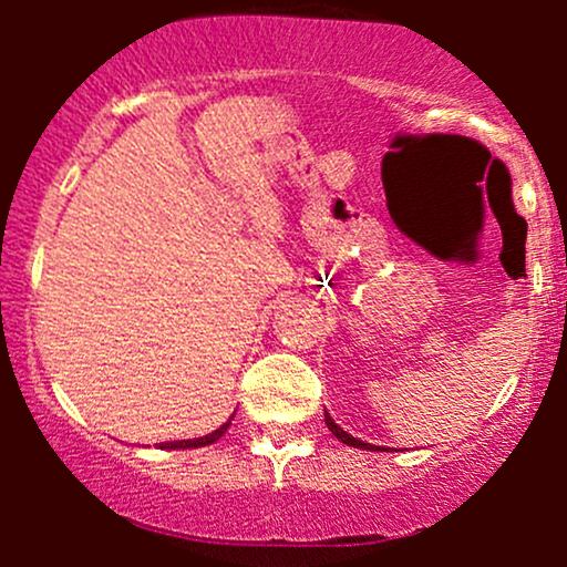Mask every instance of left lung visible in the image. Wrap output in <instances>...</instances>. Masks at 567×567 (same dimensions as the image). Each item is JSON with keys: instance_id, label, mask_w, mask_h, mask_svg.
I'll return each instance as SVG.
<instances>
[{"instance_id": "1", "label": "left lung", "mask_w": 567, "mask_h": 567, "mask_svg": "<svg viewBox=\"0 0 567 567\" xmlns=\"http://www.w3.org/2000/svg\"><path fill=\"white\" fill-rule=\"evenodd\" d=\"M324 424H328V429H330V432H333V434H336V437L343 442V445H351V447H362V451H373V447H375V445H370V442H362V440L351 437V434H347V432H343V429H341V426H338V424H336V421H333V419H330V415H328V413H324ZM375 451H381V447H375Z\"/></svg>"}]
</instances>
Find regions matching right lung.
<instances>
[{
  "label": "right lung",
  "instance_id": "obj_1",
  "mask_svg": "<svg viewBox=\"0 0 567 567\" xmlns=\"http://www.w3.org/2000/svg\"><path fill=\"white\" fill-rule=\"evenodd\" d=\"M231 421H234V415H231L229 421H226L224 426H218L216 432H213V434H205V437H197V440H178V442H165V445H162V447H171V451H178V447H205V445H210V442H216L218 437H224L226 429H229Z\"/></svg>",
  "mask_w": 567,
  "mask_h": 567
}]
</instances>
